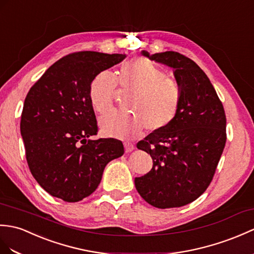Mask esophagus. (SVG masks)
Listing matches in <instances>:
<instances>
[{"instance_id":"34e87169","label":"esophagus","mask_w":254,"mask_h":254,"mask_svg":"<svg viewBox=\"0 0 254 254\" xmlns=\"http://www.w3.org/2000/svg\"><path fill=\"white\" fill-rule=\"evenodd\" d=\"M134 145L131 144V143H125V149H126V152H131L134 150Z\"/></svg>"}]
</instances>
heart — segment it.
<instances>
[{
    "instance_id": "b5f03b06",
    "label": "heart",
    "mask_w": 254,
    "mask_h": 254,
    "mask_svg": "<svg viewBox=\"0 0 254 254\" xmlns=\"http://www.w3.org/2000/svg\"><path fill=\"white\" fill-rule=\"evenodd\" d=\"M162 69L144 57H136L122 64L119 84L134 92L128 99L127 113H109L99 119L105 136L128 139L136 137L146 127L150 132L168 128L178 118L183 99L178 82L167 78ZM117 79L109 71L94 76L88 97L98 114L111 110L117 94Z\"/></svg>"
}]
</instances>
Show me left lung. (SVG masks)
<instances>
[{
    "mask_svg": "<svg viewBox=\"0 0 254 254\" xmlns=\"http://www.w3.org/2000/svg\"><path fill=\"white\" fill-rule=\"evenodd\" d=\"M141 55L173 68L183 99L172 125L137 143L154 164L135 178V187L156 208L183 207L201 196L213 179L226 143L225 111L207 74L190 58L172 51Z\"/></svg>",
    "mask_w": 254,
    "mask_h": 254,
    "instance_id": "left-lung-1",
    "label": "left lung"
}]
</instances>
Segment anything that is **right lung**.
<instances>
[{
    "mask_svg": "<svg viewBox=\"0 0 254 254\" xmlns=\"http://www.w3.org/2000/svg\"><path fill=\"white\" fill-rule=\"evenodd\" d=\"M126 54L78 52L61 58L28 92L20 133L31 174L53 197L78 202L98 187L107 163L125 154L121 140L91 139L97 121L88 97L94 76Z\"/></svg>",
    "mask_w": 254,
    "mask_h": 254,
    "instance_id": "1",
    "label": "right lung"
}]
</instances>
